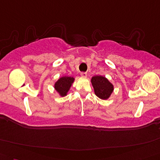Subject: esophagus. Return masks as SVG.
<instances>
[{
	"instance_id": "obj_1",
	"label": "esophagus",
	"mask_w": 160,
	"mask_h": 160,
	"mask_svg": "<svg viewBox=\"0 0 160 160\" xmlns=\"http://www.w3.org/2000/svg\"><path fill=\"white\" fill-rule=\"evenodd\" d=\"M80 75H81V77H82V78H86V77H87V73L82 72L80 73Z\"/></svg>"
}]
</instances>
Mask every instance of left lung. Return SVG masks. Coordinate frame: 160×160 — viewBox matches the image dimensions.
Returning <instances> with one entry per match:
<instances>
[{
    "mask_svg": "<svg viewBox=\"0 0 160 160\" xmlns=\"http://www.w3.org/2000/svg\"><path fill=\"white\" fill-rule=\"evenodd\" d=\"M95 95L102 100H107L112 93L113 85L107 78L102 75L94 76L91 79Z\"/></svg>",
    "mask_w": 160,
    "mask_h": 160,
    "instance_id": "8db88e82",
    "label": "left lung"
}]
</instances>
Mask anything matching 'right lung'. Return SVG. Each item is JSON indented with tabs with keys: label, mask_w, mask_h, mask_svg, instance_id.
I'll return each mask as SVG.
<instances>
[{
	"label": "right lung",
	"mask_w": 160,
	"mask_h": 160,
	"mask_svg": "<svg viewBox=\"0 0 160 160\" xmlns=\"http://www.w3.org/2000/svg\"><path fill=\"white\" fill-rule=\"evenodd\" d=\"M75 78L73 77H68L64 76L58 79L56 82L55 83L54 88L55 90L59 93L61 97L67 95V93L69 91L70 88L72 85V82H74Z\"/></svg>",
	"instance_id": "1"
}]
</instances>
